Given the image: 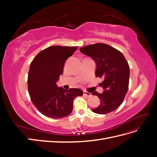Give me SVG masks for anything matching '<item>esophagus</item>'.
<instances>
[{
  "label": "esophagus",
  "mask_w": 157,
  "mask_h": 157,
  "mask_svg": "<svg viewBox=\"0 0 157 157\" xmlns=\"http://www.w3.org/2000/svg\"><path fill=\"white\" fill-rule=\"evenodd\" d=\"M83 94H84V96H86L87 97H91L92 96V94L91 93H89V92H88L86 91H84Z\"/></svg>",
  "instance_id": "34e87169"
}]
</instances>
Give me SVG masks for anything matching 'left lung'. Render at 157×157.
Returning a JSON list of instances; mask_svg holds the SVG:
<instances>
[{
    "mask_svg": "<svg viewBox=\"0 0 157 157\" xmlns=\"http://www.w3.org/2000/svg\"><path fill=\"white\" fill-rule=\"evenodd\" d=\"M80 51L95 61V75L103 78L99 84L103 92L95 91L92 94L100 99V105L92 111L102 115L116 110L124 101L129 85L130 67L124 55L113 47L103 43L84 46Z\"/></svg>",
    "mask_w": 157,
    "mask_h": 157,
    "instance_id": "obj_1",
    "label": "left lung"
}]
</instances>
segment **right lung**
<instances>
[{
    "label": "right lung",
    "mask_w": 157,
    "mask_h": 157,
    "mask_svg": "<svg viewBox=\"0 0 157 157\" xmlns=\"http://www.w3.org/2000/svg\"><path fill=\"white\" fill-rule=\"evenodd\" d=\"M77 46H52L37 54L32 61L28 75V90L33 103L42 115L52 118L68 116L73 111L74 99L82 96L78 88L65 90L56 82L63 73L65 61Z\"/></svg>",
    "instance_id": "right-lung-1"
}]
</instances>
